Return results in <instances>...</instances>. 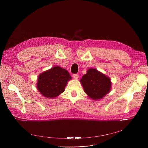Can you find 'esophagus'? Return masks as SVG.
I'll list each match as a JSON object with an SVG mask.
<instances>
[{
    "label": "esophagus",
    "mask_w": 148,
    "mask_h": 148,
    "mask_svg": "<svg viewBox=\"0 0 148 148\" xmlns=\"http://www.w3.org/2000/svg\"><path fill=\"white\" fill-rule=\"evenodd\" d=\"M73 78L75 79H78V75L77 74H74L73 75Z\"/></svg>",
    "instance_id": "1"
}]
</instances>
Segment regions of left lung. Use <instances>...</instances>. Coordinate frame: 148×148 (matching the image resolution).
<instances>
[{
  "mask_svg": "<svg viewBox=\"0 0 148 148\" xmlns=\"http://www.w3.org/2000/svg\"><path fill=\"white\" fill-rule=\"evenodd\" d=\"M85 93L92 100L102 99L111 90L109 77L95 69L90 68L80 79Z\"/></svg>",
  "mask_w": 148,
  "mask_h": 148,
  "instance_id": "left-lung-1",
  "label": "left lung"
}]
</instances>
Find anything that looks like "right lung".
Wrapping results in <instances>:
<instances>
[{"instance_id": "obj_1", "label": "right lung", "mask_w": 148, "mask_h": 148, "mask_svg": "<svg viewBox=\"0 0 148 148\" xmlns=\"http://www.w3.org/2000/svg\"><path fill=\"white\" fill-rule=\"evenodd\" d=\"M71 79L66 69L56 66L38 75L37 89L43 97L55 98L64 91L68 81Z\"/></svg>"}]
</instances>
